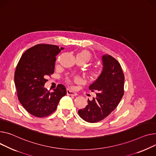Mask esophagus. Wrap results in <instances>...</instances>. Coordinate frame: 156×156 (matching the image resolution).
<instances>
[{
    "label": "esophagus",
    "mask_w": 156,
    "mask_h": 156,
    "mask_svg": "<svg viewBox=\"0 0 156 156\" xmlns=\"http://www.w3.org/2000/svg\"><path fill=\"white\" fill-rule=\"evenodd\" d=\"M66 93H67V95H71V96H76L78 95L76 92L73 91L72 90H71L69 89L66 90Z\"/></svg>",
    "instance_id": "1"
}]
</instances>
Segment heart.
I'll use <instances>...</instances> for the list:
<instances>
[{
	"mask_svg": "<svg viewBox=\"0 0 156 156\" xmlns=\"http://www.w3.org/2000/svg\"><path fill=\"white\" fill-rule=\"evenodd\" d=\"M76 59L82 60L83 61H84L85 63H88V62L91 61L92 59L91 53L89 51L86 49H83L80 51L76 54ZM88 75L92 79L96 78L98 76V71L95 69L90 70L88 73Z\"/></svg>",
	"mask_w": 156,
	"mask_h": 156,
	"instance_id": "obj_1",
	"label": "heart"
}]
</instances>
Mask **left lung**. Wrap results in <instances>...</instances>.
Returning a JSON list of instances; mask_svg holds the SVG:
<instances>
[{"label": "left lung", "mask_w": 156, "mask_h": 156, "mask_svg": "<svg viewBox=\"0 0 156 156\" xmlns=\"http://www.w3.org/2000/svg\"><path fill=\"white\" fill-rule=\"evenodd\" d=\"M102 71L98 78L90 85L96 97L88 100L85 108L78 110L80 117L90 123L106 118L118 106L123 95L124 75L119 62L110 55L101 57Z\"/></svg>", "instance_id": "1"}]
</instances>
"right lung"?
Listing matches in <instances>:
<instances>
[{"mask_svg":"<svg viewBox=\"0 0 156 156\" xmlns=\"http://www.w3.org/2000/svg\"><path fill=\"white\" fill-rule=\"evenodd\" d=\"M63 49L51 44L35 45L25 52L17 65L14 82L18 99L35 117H44L53 113L60 99L66 94L62 84L53 92L44 88L46 78L54 73L56 56Z\"/></svg>","mask_w":156,"mask_h":156,"instance_id":"add662e5","label":"right lung"}]
</instances>
